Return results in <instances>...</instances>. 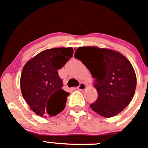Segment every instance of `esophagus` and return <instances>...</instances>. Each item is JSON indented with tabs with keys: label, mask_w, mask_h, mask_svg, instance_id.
Returning a JSON list of instances; mask_svg holds the SVG:
<instances>
[{
	"label": "esophagus",
	"mask_w": 148,
	"mask_h": 148,
	"mask_svg": "<svg viewBox=\"0 0 148 148\" xmlns=\"http://www.w3.org/2000/svg\"><path fill=\"white\" fill-rule=\"evenodd\" d=\"M86 87H87V86H86L85 84L84 83V82H82V83H80L79 86L77 87V89L78 90H84L86 89Z\"/></svg>",
	"instance_id": "34e87169"
}]
</instances>
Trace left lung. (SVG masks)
Listing matches in <instances>:
<instances>
[{"label": "left lung", "instance_id": "left-lung-1", "mask_svg": "<svg viewBox=\"0 0 148 148\" xmlns=\"http://www.w3.org/2000/svg\"><path fill=\"white\" fill-rule=\"evenodd\" d=\"M75 58L81 60L95 78L98 99L92 110L105 118L118 115L130 104L135 93L136 76L133 66L117 51L97 47H81Z\"/></svg>", "mask_w": 148, "mask_h": 148}]
</instances>
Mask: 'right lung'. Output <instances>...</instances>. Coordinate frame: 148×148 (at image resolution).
<instances>
[{"label":"right lung","instance_id":"right-lung-1","mask_svg":"<svg viewBox=\"0 0 148 148\" xmlns=\"http://www.w3.org/2000/svg\"><path fill=\"white\" fill-rule=\"evenodd\" d=\"M72 47L48 49L27 62L21 76L22 95L30 109L40 116H54L65 108L70 93L62 89L58 70L73 57Z\"/></svg>","mask_w":148,"mask_h":148}]
</instances>
